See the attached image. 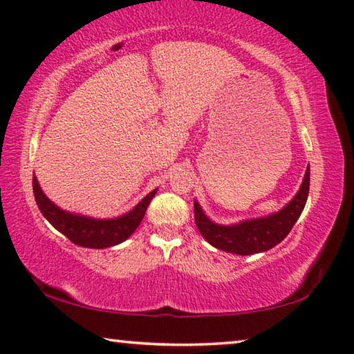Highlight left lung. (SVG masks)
Segmentation results:
<instances>
[{"instance_id": "left-lung-1", "label": "left lung", "mask_w": 354, "mask_h": 354, "mask_svg": "<svg viewBox=\"0 0 354 354\" xmlns=\"http://www.w3.org/2000/svg\"><path fill=\"white\" fill-rule=\"evenodd\" d=\"M310 186V168L307 167L304 179L298 192L282 209L265 217L245 218L232 225H221L212 222L205 214L197 200L194 201L195 223L212 248L236 255H252L266 252L287 238L291 228L298 221L308 197Z\"/></svg>"}]
</instances>
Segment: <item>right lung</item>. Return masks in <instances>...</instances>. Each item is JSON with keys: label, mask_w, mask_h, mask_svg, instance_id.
Masks as SVG:
<instances>
[{"label": "right lung", "mask_w": 354, "mask_h": 354, "mask_svg": "<svg viewBox=\"0 0 354 354\" xmlns=\"http://www.w3.org/2000/svg\"><path fill=\"white\" fill-rule=\"evenodd\" d=\"M32 192H35L36 203L42 216L72 243L88 249H106L121 244L136 232L157 189L149 192L142 201H138L133 209L113 218L88 217L61 209L42 192L36 176H32Z\"/></svg>", "instance_id": "add662e5"}]
</instances>
